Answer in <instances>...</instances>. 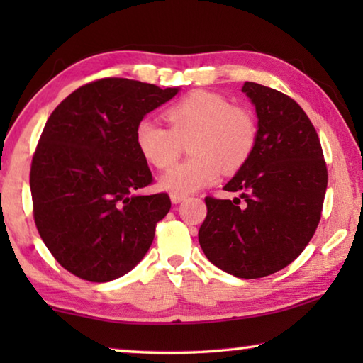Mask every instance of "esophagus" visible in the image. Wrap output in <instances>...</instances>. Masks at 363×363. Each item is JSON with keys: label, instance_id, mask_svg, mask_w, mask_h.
<instances>
[{"label": "esophagus", "instance_id": "obj_1", "mask_svg": "<svg viewBox=\"0 0 363 363\" xmlns=\"http://www.w3.org/2000/svg\"><path fill=\"white\" fill-rule=\"evenodd\" d=\"M169 196H171V201H173L174 205L181 203L182 200H186V195H184V194H176V192H173V194H171Z\"/></svg>", "mask_w": 363, "mask_h": 363}]
</instances>
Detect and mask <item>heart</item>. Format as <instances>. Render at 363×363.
I'll list each match as a JSON object with an SVG mask.
<instances>
[{"instance_id":"1","label":"heart","mask_w":363,"mask_h":363,"mask_svg":"<svg viewBox=\"0 0 363 363\" xmlns=\"http://www.w3.org/2000/svg\"><path fill=\"white\" fill-rule=\"evenodd\" d=\"M168 126L143 120L134 131L138 150L158 169L173 167L184 143L192 157L169 169L160 186L176 194H189L216 182L223 169L237 173L255 153L257 121L248 108L232 106L227 97L211 91H194L164 112Z\"/></svg>"}]
</instances>
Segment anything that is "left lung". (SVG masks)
<instances>
[{"mask_svg": "<svg viewBox=\"0 0 363 363\" xmlns=\"http://www.w3.org/2000/svg\"><path fill=\"white\" fill-rule=\"evenodd\" d=\"M242 91L256 107V149L224 187L238 199H205L199 242L224 272L261 279L291 264L314 237L328 171L315 128L296 101L253 82Z\"/></svg>", "mask_w": 363, "mask_h": 363, "instance_id": "obj_1", "label": "left lung"}]
</instances>
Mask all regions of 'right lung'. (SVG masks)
Wrapping results in <instances>:
<instances>
[{"label":"right lung","instance_id":"1","mask_svg":"<svg viewBox=\"0 0 363 363\" xmlns=\"http://www.w3.org/2000/svg\"><path fill=\"white\" fill-rule=\"evenodd\" d=\"M177 91L101 78L79 86L48 118L30 168L33 218L51 255L77 277L115 280L149 251L171 200L134 194L153 182L134 131Z\"/></svg>","mask_w":363,"mask_h":363}]
</instances>
